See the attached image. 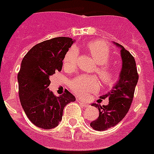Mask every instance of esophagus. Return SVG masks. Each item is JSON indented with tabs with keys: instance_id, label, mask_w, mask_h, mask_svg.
<instances>
[{
	"instance_id": "obj_1",
	"label": "esophagus",
	"mask_w": 154,
	"mask_h": 154,
	"mask_svg": "<svg viewBox=\"0 0 154 154\" xmlns=\"http://www.w3.org/2000/svg\"><path fill=\"white\" fill-rule=\"evenodd\" d=\"M78 102H79L80 105H82V106H83V107H89V104L86 102H85V101H82V100H78Z\"/></svg>"
}]
</instances>
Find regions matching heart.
Masks as SVG:
<instances>
[{"instance_id": "heart-1", "label": "heart", "mask_w": 154, "mask_h": 154, "mask_svg": "<svg viewBox=\"0 0 154 154\" xmlns=\"http://www.w3.org/2000/svg\"><path fill=\"white\" fill-rule=\"evenodd\" d=\"M86 48L94 60L98 64L96 69V73L101 82L105 86H113L118 80V74L113 69L106 65L110 58L109 46L102 42L93 41L86 45ZM77 58L78 50L77 48H70L64 58V66L68 69H73L77 65ZM69 87L73 94L85 98L89 96V94L98 90L99 83L94 76L80 75L70 82Z\"/></svg>"}]
</instances>
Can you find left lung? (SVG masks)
Masks as SVG:
<instances>
[{
    "instance_id": "8db88e82",
    "label": "left lung",
    "mask_w": 154,
    "mask_h": 154,
    "mask_svg": "<svg viewBox=\"0 0 154 154\" xmlns=\"http://www.w3.org/2000/svg\"><path fill=\"white\" fill-rule=\"evenodd\" d=\"M115 45L121 48L122 71L119 80L112 90L100 97L101 99L109 98V104L102 106L100 104L92 105L98 109L99 117L90 123V126L97 131L106 130L115 126L124 118L132 104L135 87L138 81L139 76L134 57L122 45L117 43Z\"/></svg>"
}]
</instances>
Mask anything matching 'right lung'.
Wrapping results in <instances>:
<instances>
[{
	"instance_id": "1",
	"label": "right lung",
	"mask_w": 154,
	"mask_h": 154,
	"mask_svg": "<svg viewBox=\"0 0 154 154\" xmlns=\"http://www.w3.org/2000/svg\"><path fill=\"white\" fill-rule=\"evenodd\" d=\"M72 43V39L65 37L47 40L32 47L21 61L17 75L20 104L30 122L39 128L57 126L65 105L76 100L68 90L56 97L48 89L49 77L61 70Z\"/></svg>"
}]
</instances>
